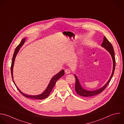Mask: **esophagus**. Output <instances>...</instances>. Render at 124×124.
Here are the masks:
<instances>
[{
  "label": "esophagus",
  "instance_id": "obj_1",
  "mask_svg": "<svg viewBox=\"0 0 124 124\" xmlns=\"http://www.w3.org/2000/svg\"><path fill=\"white\" fill-rule=\"evenodd\" d=\"M65 72L66 74H70V70L67 69H66L65 70Z\"/></svg>",
  "mask_w": 124,
  "mask_h": 124
}]
</instances>
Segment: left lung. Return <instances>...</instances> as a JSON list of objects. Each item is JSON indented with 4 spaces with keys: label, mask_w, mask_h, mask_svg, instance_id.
I'll return each instance as SVG.
<instances>
[{
    "label": "left lung",
    "mask_w": 124,
    "mask_h": 124,
    "mask_svg": "<svg viewBox=\"0 0 124 124\" xmlns=\"http://www.w3.org/2000/svg\"><path fill=\"white\" fill-rule=\"evenodd\" d=\"M101 46L103 48H104L111 54L113 61V71L112 73L111 74V76L109 79V80L108 81L107 83L103 85L102 87L100 88L99 89L94 90V91H89L85 90L84 89L82 86H81L80 82L79 81V79L77 76L75 74L74 76L76 79V83H75V89L76 92V93L80 96H83V97H91L93 96L97 95L101 93L107 87V85L109 84L110 82L111 81L115 70V67H116V59L115 57V52L114 50V48L112 44L110 42V41L107 39V38L104 36L103 42L101 44Z\"/></svg>",
    "instance_id": "1"
}]
</instances>
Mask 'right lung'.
<instances>
[{"label":"right lung","mask_w":124,"mask_h":124,"mask_svg":"<svg viewBox=\"0 0 124 124\" xmlns=\"http://www.w3.org/2000/svg\"><path fill=\"white\" fill-rule=\"evenodd\" d=\"M25 38H23L21 42H20V43L17 46V47L16 48L15 51H14V54L13 55V58H12V62H11V77H12V79L13 80V82L14 84V85H15L16 87L17 88V89H18V90L19 91V92L23 95L26 98H31V99H37V100H43L44 99H46V98H47L49 95H50L51 92L52 91L53 87H54L56 82H57V81L60 78H61L62 76H63L65 73H64V70H61L60 72H59L57 74H56V75H55L51 80L48 86L47 87V88H46V89L44 90V91L41 93V94L38 95H26L24 94L22 92H21V91L17 87V86H16V85H15L14 80H13V66H14V61H15V59L16 57V56L17 54V53H18L20 48L23 45V44H24L25 40Z\"/></svg>","instance_id":"obj_1"}]
</instances>
